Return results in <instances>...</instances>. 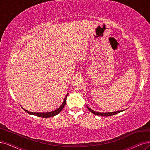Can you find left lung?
<instances>
[{
  "mask_svg": "<svg viewBox=\"0 0 150 150\" xmlns=\"http://www.w3.org/2000/svg\"><path fill=\"white\" fill-rule=\"evenodd\" d=\"M88 110L90 111V112H91L92 113H93L94 115H98V116H103V117H109V116H112L114 115L115 114H117L121 112H122V110L121 111H117V112H110V113H98V112H96L95 111L92 110L91 109H90V108L87 107Z\"/></svg>",
  "mask_w": 150,
  "mask_h": 150,
  "instance_id": "8db88e82",
  "label": "left lung"
}]
</instances>
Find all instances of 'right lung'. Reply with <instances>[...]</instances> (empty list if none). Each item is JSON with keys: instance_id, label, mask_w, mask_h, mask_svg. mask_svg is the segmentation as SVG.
<instances>
[{"instance_id": "1", "label": "right lung", "mask_w": 150, "mask_h": 150, "mask_svg": "<svg viewBox=\"0 0 150 150\" xmlns=\"http://www.w3.org/2000/svg\"><path fill=\"white\" fill-rule=\"evenodd\" d=\"M68 94L66 95L65 98L64 99V102H63V103L62 104V105L60 106V107L58 109H57L56 110L53 111V112H47V113H33V112H28V111H27V110H26L25 109H23V108H22L27 113L30 114V115H35V116H37V117H42V118H50V117H54V116H55L57 114H59V113H60V112L62 110V109L64 108V107H65V105L66 104V98L67 97V96H68Z\"/></svg>"}]
</instances>
